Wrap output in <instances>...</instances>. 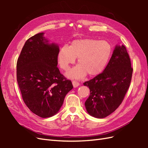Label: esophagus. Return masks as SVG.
<instances>
[{
    "mask_svg": "<svg viewBox=\"0 0 148 148\" xmlns=\"http://www.w3.org/2000/svg\"><path fill=\"white\" fill-rule=\"evenodd\" d=\"M72 84H73V86L74 88H77L79 85V83L77 82H76V81H73Z\"/></svg>",
    "mask_w": 148,
    "mask_h": 148,
    "instance_id": "obj_1",
    "label": "esophagus"
}]
</instances>
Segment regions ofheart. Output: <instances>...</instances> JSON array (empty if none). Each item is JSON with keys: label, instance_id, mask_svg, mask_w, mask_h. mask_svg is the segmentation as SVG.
<instances>
[{"label": "heart", "instance_id": "heart-1", "mask_svg": "<svg viewBox=\"0 0 148 148\" xmlns=\"http://www.w3.org/2000/svg\"><path fill=\"white\" fill-rule=\"evenodd\" d=\"M111 53L112 47L106 41L94 39H77L71 42L69 47L60 48L58 60L61 68L66 71L78 58V65L71 70L67 76L80 79L86 74L89 77L100 74L108 63Z\"/></svg>", "mask_w": 148, "mask_h": 148}]
</instances>
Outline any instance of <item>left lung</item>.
<instances>
[{
	"label": "left lung",
	"mask_w": 148,
	"mask_h": 148,
	"mask_svg": "<svg viewBox=\"0 0 148 148\" xmlns=\"http://www.w3.org/2000/svg\"><path fill=\"white\" fill-rule=\"evenodd\" d=\"M132 73L126 47L116 46L103 72L83 83L90 90L84 104L88 113L94 117L103 119L114 112L124 99Z\"/></svg>",
	"instance_id": "1"
}]
</instances>
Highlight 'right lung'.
Wrapping results in <instances>:
<instances>
[{"mask_svg":"<svg viewBox=\"0 0 148 148\" xmlns=\"http://www.w3.org/2000/svg\"><path fill=\"white\" fill-rule=\"evenodd\" d=\"M44 33L26 41L16 64V79L22 98L33 113L42 118L56 115L73 89L58 69L59 46L49 44Z\"/></svg>","mask_w":148,"mask_h":148,"instance_id":"add662e5","label":"right lung"}]
</instances>
